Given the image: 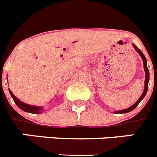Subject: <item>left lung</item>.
Instances as JSON below:
<instances>
[{
    "label": "left lung",
    "mask_w": 157,
    "mask_h": 157,
    "mask_svg": "<svg viewBox=\"0 0 157 157\" xmlns=\"http://www.w3.org/2000/svg\"><path fill=\"white\" fill-rule=\"evenodd\" d=\"M133 47L134 48V49L136 50V52H138V54L140 55V56L141 57V59H142V60H143V64H144V70H145V87H144V91L143 93H142V94H141V96L140 97L139 99L138 100V101H136L135 103L134 104V105H132V106L129 107L128 109H123V110H120V111H115L114 113L115 114H122V113H127V112H131L132 110H134V109H135L136 107L138 106V104L141 102V101L142 99H143L145 97V95H146L147 94V91H148V87H149V69H148V67H147V60H146V58H145V56H144V54L142 53V52H141V50H140L139 48H138V47L136 46L134 44H132Z\"/></svg>",
    "instance_id": "left-lung-1"
}]
</instances>
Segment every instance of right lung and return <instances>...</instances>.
<instances>
[{
  "label": "right lung",
  "instance_id": "add662e5",
  "mask_svg": "<svg viewBox=\"0 0 157 157\" xmlns=\"http://www.w3.org/2000/svg\"><path fill=\"white\" fill-rule=\"evenodd\" d=\"M9 90V93H10L12 99L14 100L16 105H17V106L19 107V109H21V110L24 111V112H30V113H33V114H41V112L45 111L43 107L35 106V105H28V104L24 103V102L21 101L19 99H18L16 96L12 94V92L10 90Z\"/></svg>",
  "mask_w": 157,
  "mask_h": 157
}]
</instances>
